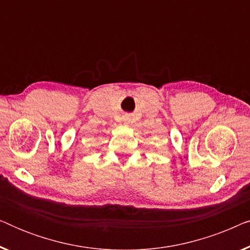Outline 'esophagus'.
<instances>
[{
	"mask_svg": "<svg viewBox=\"0 0 250 250\" xmlns=\"http://www.w3.org/2000/svg\"><path fill=\"white\" fill-rule=\"evenodd\" d=\"M124 122H125V123H127V122H129V121H128V118H124Z\"/></svg>",
	"mask_w": 250,
	"mask_h": 250,
	"instance_id": "34e87169",
	"label": "esophagus"
}]
</instances>
